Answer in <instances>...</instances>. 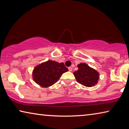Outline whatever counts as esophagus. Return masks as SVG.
Masks as SVG:
<instances>
[{
    "instance_id": "34e87169",
    "label": "esophagus",
    "mask_w": 129,
    "mask_h": 129,
    "mask_svg": "<svg viewBox=\"0 0 129 129\" xmlns=\"http://www.w3.org/2000/svg\"><path fill=\"white\" fill-rule=\"evenodd\" d=\"M68 70H69V72H72V68L71 67H69L68 68Z\"/></svg>"
}]
</instances>
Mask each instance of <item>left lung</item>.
<instances>
[{
	"label": "left lung",
	"instance_id": "obj_1",
	"mask_svg": "<svg viewBox=\"0 0 129 129\" xmlns=\"http://www.w3.org/2000/svg\"><path fill=\"white\" fill-rule=\"evenodd\" d=\"M77 67L78 69L73 73L77 82L87 87H92L97 84L99 79V73L97 71L85 63H81Z\"/></svg>",
	"mask_w": 129,
	"mask_h": 129
}]
</instances>
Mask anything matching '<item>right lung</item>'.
<instances>
[{
    "mask_svg": "<svg viewBox=\"0 0 129 129\" xmlns=\"http://www.w3.org/2000/svg\"><path fill=\"white\" fill-rule=\"evenodd\" d=\"M68 71V69L63 62L48 60L35 68L32 76L36 84L46 88L57 82L61 76Z\"/></svg>",
    "mask_w": 129,
    "mask_h": 129,
    "instance_id": "obj_1",
    "label": "right lung"
}]
</instances>
